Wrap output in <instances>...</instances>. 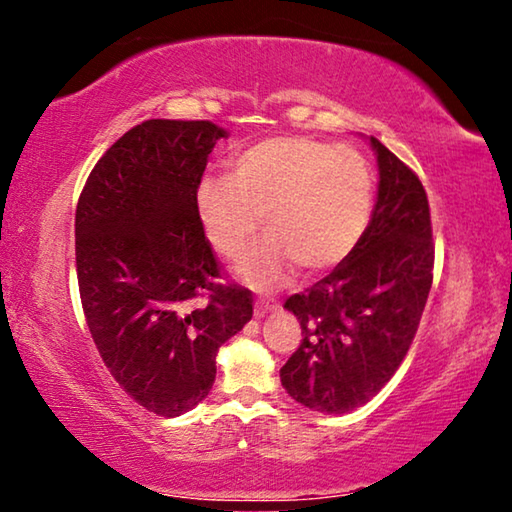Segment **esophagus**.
Segmentation results:
<instances>
[{"instance_id":"obj_1","label":"esophagus","mask_w":512,"mask_h":512,"mask_svg":"<svg viewBox=\"0 0 512 512\" xmlns=\"http://www.w3.org/2000/svg\"><path fill=\"white\" fill-rule=\"evenodd\" d=\"M273 309H277V302L273 298L259 296L255 300V316H266V314H271Z\"/></svg>"}]
</instances>
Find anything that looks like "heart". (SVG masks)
I'll use <instances>...</instances> for the list:
<instances>
[{
    "mask_svg": "<svg viewBox=\"0 0 512 512\" xmlns=\"http://www.w3.org/2000/svg\"><path fill=\"white\" fill-rule=\"evenodd\" d=\"M375 185L368 160L350 146L302 135L268 137L241 151L228 178H205L196 203L214 250L235 259L259 228L271 232L241 259L239 275L273 287L302 264L339 266L366 235Z\"/></svg>",
    "mask_w": 512,
    "mask_h": 512,
    "instance_id": "1",
    "label": "heart"
}]
</instances>
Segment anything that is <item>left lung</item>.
<instances>
[{
    "instance_id": "left-lung-1",
    "label": "left lung",
    "mask_w": 512,
    "mask_h": 512,
    "mask_svg": "<svg viewBox=\"0 0 512 512\" xmlns=\"http://www.w3.org/2000/svg\"><path fill=\"white\" fill-rule=\"evenodd\" d=\"M379 192L352 255L305 293L287 298L302 339L280 370L293 400L320 413L370 402L400 368L433 282L427 192L411 167L370 137Z\"/></svg>"
}]
</instances>
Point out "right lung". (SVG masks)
I'll list each match as a JSON object with an SVG mask.
<instances>
[{
    "instance_id": "right-lung-1",
    "label": "right lung",
    "mask_w": 512,
    "mask_h": 512,
    "mask_svg": "<svg viewBox=\"0 0 512 512\" xmlns=\"http://www.w3.org/2000/svg\"><path fill=\"white\" fill-rule=\"evenodd\" d=\"M223 137L205 119H146L101 155L76 205L94 345L117 384L164 418L205 400L216 352L253 318V293L223 280L196 203Z\"/></svg>"
}]
</instances>
